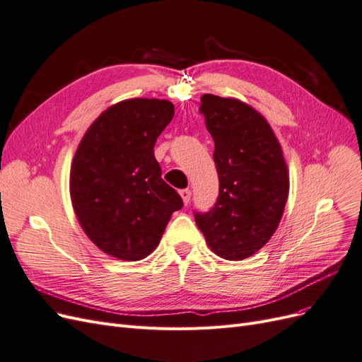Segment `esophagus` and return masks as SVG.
<instances>
[{
  "instance_id": "obj_1",
  "label": "esophagus",
  "mask_w": 362,
  "mask_h": 362,
  "mask_svg": "<svg viewBox=\"0 0 362 362\" xmlns=\"http://www.w3.org/2000/svg\"><path fill=\"white\" fill-rule=\"evenodd\" d=\"M180 194H181V198H182V202H184L185 205H189L190 198H192L190 189H182V190H180Z\"/></svg>"
}]
</instances>
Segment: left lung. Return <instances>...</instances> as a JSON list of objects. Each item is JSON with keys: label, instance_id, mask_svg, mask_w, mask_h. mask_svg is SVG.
I'll use <instances>...</instances> for the list:
<instances>
[{"label": "left lung", "instance_id": "8db88e82", "mask_svg": "<svg viewBox=\"0 0 362 362\" xmlns=\"http://www.w3.org/2000/svg\"><path fill=\"white\" fill-rule=\"evenodd\" d=\"M199 112L214 140L218 196L196 225L216 255L249 258L275 234L288 198V170L267 120L250 105L205 93Z\"/></svg>", "mask_w": 362, "mask_h": 362}]
</instances>
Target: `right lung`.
<instances>
[{
  "instance_id": "right-lung-1",
  "label": "right lung",
  "mask_w": 362,
  "mask_h": 362,
  "mask_svg": "<svg viewBox=\"0 0 362 362\" xmlns=\"http://www.w3.org/2000/svg\"><path fill=\"white\" fill-rule=\"evenodd\" d=\"M166 100L117 103L86 131L71 169V199L84 233L105 254L139 261L154 250L178 192L161 178L154 146L173 117Z\"/></svg>"
}]
</instances>
